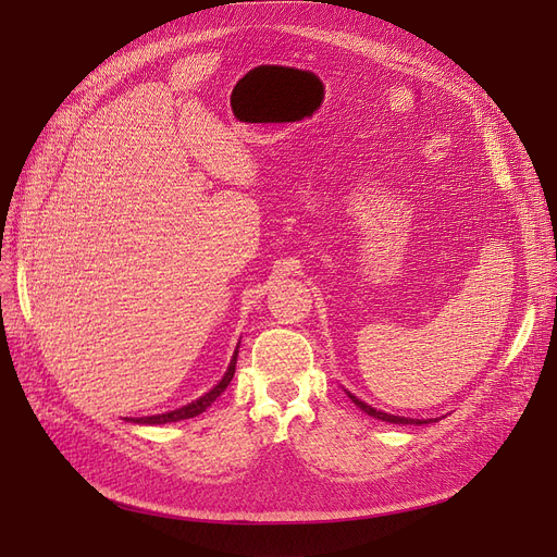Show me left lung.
Masks as SVG:
<instances>
[{
  "label": "left lung",
  "instance_id": "left-lung-1",
  "mask_svg": "<svg viewBox=\"0 0 557 557\" xmlns=\"http://www.w3.org/2000/svg\"><path fill=\"white\" fill-rule=\"evenodd\" d=\"M348 394V398L361 409V412H367L369 417H373V419H380V421H386V423H398V425H423V423H432V419H407V417H394V414H386V412H380V409H375V407H371V405H367L364 400H359L357 396H352L350 392H346ZM437 421V419H434Z\"/></svg>",
  "mask_w": 557,
  "mask_h": 557
}]
</instances>
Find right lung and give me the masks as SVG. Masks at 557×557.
Masks as SVG:
<instances>
[{
    "label": "right lung",
    "mask_w": 557,
    "mask_h": 557,
    "mask_svg": "<svg viewBox=\"0 0 557 557\" xmlns=\"http://www.w3.org/2000/svg\"><path fill=\"white\" fill-rule=\"evenodd\" d=\"M236 355H238V350H234L232 361H230V367H227L223 380H221L219 384H215L211 392H207L205 396H200L198 400H193V403H188V405H184V407H180V409H173V412H163V414H154V417H140V419H125V421L145 423V425H163V423H175V421H184V419H193V417L202 414L205 409H207L215 398H219V396L227 389V384L232 382L234 371H236Z\"/></svg>",
    "instance_id": "right-lung-1"
}]
</instances>
